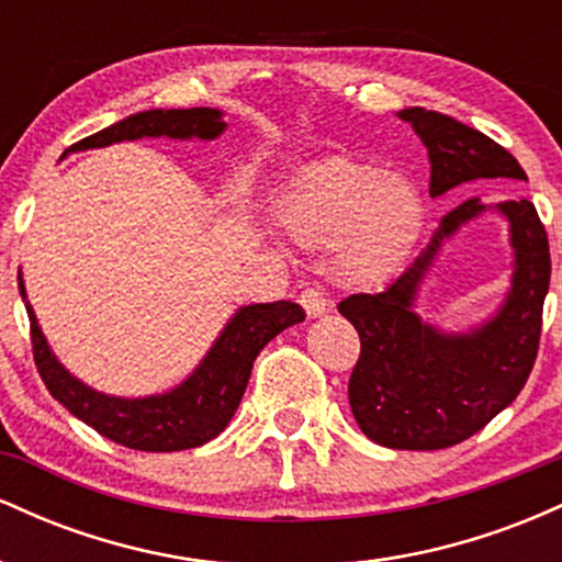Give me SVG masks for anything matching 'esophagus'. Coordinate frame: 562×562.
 <instances>
[{"instance_id": "obj_1", "label": "esophagus", "mask_w": 562, "mask_h": 562, "mask_svg": "<svg viewBox=\"0 0 562 562\" xmlns=\"http://www.w3.org/2000/svg\"><path fill=\"white\" fill-rule=\"evenodd\" d=\"M299 301H301L303 312H306L308 317H322V314H325L327 308H330V301L325 299V293H322L319 288H306V290H301Z\"/></svg>"}]
</instances>
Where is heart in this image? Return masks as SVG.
<instances>
[{
	"label": "heart",
	"instance_id": "b5f03b06",
	"mask_svg": "<svg viewBox=\"0 0 562 562\" xmlns=\"http://www.w3.org/2000/svg\"><path fill=\"white\" fill-rule=\"evenodd\" d=\"M288 235L306 248L333 245L335 269L353 285L402 272L425 227L417 187L357 158H327L293 179L280 200Z\"/></svg>",
	"mask_w": 562,
	"mask_h": 562
}]
</instances>
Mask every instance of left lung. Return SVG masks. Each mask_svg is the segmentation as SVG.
Wrapping results in <instances>:
<instances>
[{
    "mask_svg": "<svg viewBox=\"0 0 562 562\" xmlns=\"http://www.w3.org/2000/svg\"><path fill=\"white\" fill-rule=\"evenodd\" d=\"M430 158V195L475 179H526L492 137L436 111L406 108ZM515 274L505 306L470 335H443L412 312L438 248L483 205L470 198L441 218L430 243L383 293H357L338 312L357 327L362 351L348 380V404L362 434L389 449L436 451L465 441L515 402L539 353L550 288V240L528 200H505Z\"/></svg>",
    "mask_w": 562,
    "mask_h": 562,
    "instance_id": "8db88e82",
    "label": "left lung"
}]
</instances>
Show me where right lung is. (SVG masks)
Listing matches in <instances>:
<instances>
[{"mask_svg":"<svg viewBox=\"0 0 562 562\" xmlns=\"http://www.w3.org/2000/svg\"><path fill=\"white\" fill-rule=\"evenodd\" d=\"M224 132L222 113L211 108H190V111H147L128 115L119 124L102 128L92 137L76 142L74 150L105 147L113 142L142 137L171 139H214ZM21 295H25L21 280ZM31 319V348L38 375L53 396L70 415H76L97 434L111 438L126 449L139 451H182L211 441L227 428L240 404L250 370L261 348L280 335L285 327L301 322L306 314L299 303L274 301L243 306L218 335L209 357L184 380L179 389L147 398H115L97 393L68 375L47 340L38 330L34 312Z\"/></svg>","mask_w":562,"mask_h":562,"instance_id":"add662e5","label":"right lung"}]
</instances>
